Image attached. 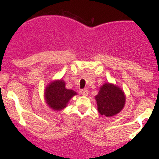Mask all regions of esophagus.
Wrapping results in <instances>:
<instances>
[{
  "instance_id": "obj_1",
  "label": "esophagus",
  "mask_w": 159,
  "mask_h": 159,
  "mask_svg": "<svg viewBox=\"0 0 159 159\" xmlns=\"http://www.w3.org/2000/svg\"><path fill=\"white\" fill-rule=\"evenodd\" d=\"M80 93H81V94L83 95V96H87V95H88V90H86V89H84V90H81Z\"/></svg>"
}]
</instances>
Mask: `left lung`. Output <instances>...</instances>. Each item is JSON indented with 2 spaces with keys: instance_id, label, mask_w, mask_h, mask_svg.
<instances>
[{
  "instance_id": "obj_1",
  "label": "left lung",
  "mask_w": 159,
  "mask_h": 159,
  "mask_svg": "<svg viewBox=\"0 0 159 159\" xmlns=\"http://www.w3.org/2000/svg\"><path fill=\"white\" fill-rule=\"evenodd\" d=\"M98 111L101 115L113 116L123 110L125 102L124 92L118 86L106 83L100 87L98 93L95 96Z\"/></svg>"
}]
</instances>
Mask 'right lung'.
Instances as JSON below:
<instances>
[{"label": "right lung", "mask_w": 159, "mask_h": 159, "mask_svg": "<svg viewBox=\"0 0 159 159\" xmlns=\"http://www.w3.org/2000/svg\"><path fill=\"white\" fill-rule=\"evenodd\" d=\"M63 80H56L48 84L45 90L47 105L54 111H61L67 106L70 98L77 95L72 90L66 88Z\"/></svg>", "instance_id": "add662e5"}]
</instances>
